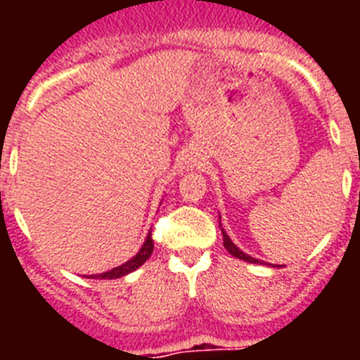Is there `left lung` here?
Returning <instances> with one entry per match:
<instances>
[{
  "instance_id": "obj_1",
  "label": "left lung",
  "mask_w": 360,
  "mask_h": 360,
  "mask_svg": "<svg viewBox=\"0 0 360 360\" xmlns=\"http://www.w3.org/2000/svg\"><path fill=\"white\" fill-rule=\"evenodd\" d=\"M219 229H221V234H224V247L229 250V254H232V256L238 257V259H243V262L256 263V265H266V263L259 262V259H256V257L249 256V254H245L241 249H238L236 245H234V241L229 238V234L224 231V227H221V218H219ZM270 266H274V265H270Z\"/></svg>"
}]
</instances>
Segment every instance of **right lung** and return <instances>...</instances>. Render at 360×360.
<instances>
[{"mask_svg":"<svg viewBox=\"0 0 360 360\" xmlns=\"http://www.w3.org/2000/svg\"><path fill=\"white\" fill-rule=\"evenodd\" d=\"M153 249H155V245H153L151 232H149L148 236H146L144 245L141 247V250H139V252H136L135 256L131 257V259H128V262L122 263L120 266H115V269L108 270V272L90 276V278H95V279H119V278H124V276L131 274L133 270H136L139 266H142L146 262H148L149 256L153 254Z\"/></svg>","mask_w":360,"mask_h":360,"instance_id":"obj_1","label":"right lung"}]
</instances>
